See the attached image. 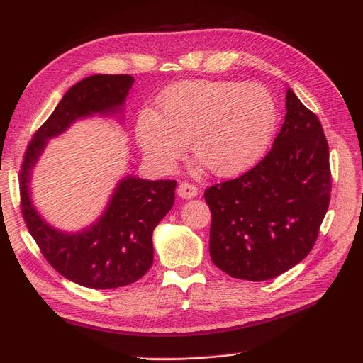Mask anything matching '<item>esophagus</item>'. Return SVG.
<instances>
[{"instance_id": "esophagus-1", "label": "esophagus", "mask_w": 363, "mask_h": 363, "mask_svg": "<svg viewBox=\"0 0 363 363\" xmlns=\"http://www.w3.org/2000/svg\"><path fill=\"white\" fill-rule=\"evenodd\" d=\"M177 194L184 200H191V199H195L196 194H199V189H196L191 183H180L177 188Z\"/></svg>"}]
</instances>
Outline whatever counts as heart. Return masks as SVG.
Segmentation results:
<instances>
[{
  "label": "heart",
  "mask_w": 363,
  "mask_h": 363,
  "mask_svg": "<svg viewBox=\"0 0 363 363\" xmlns=\"http://www.w3.org/2000/svg\"><path fill=\"white\" fill-rule=\"evenodd\" d=\"M277 125V106L265 87L244 82L186 80L159 96V112L142 108L135 138L152 168L167 174L189 142L199 167L233 177L256 164Z\"/></svg>",
  "instance_id": "1"
}]
</instances>
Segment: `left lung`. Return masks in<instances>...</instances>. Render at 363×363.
Wrapping results in <instances>:
<instances>
[{
  "instance_id": "8db88e82",
  "label": "left lung",
  "mask_w": 363,
  "mask_h": 363,
  "mask_svg": "<svg viewBox=\"0 0 363 363\" xmlns=\"http://www.w3.org/2000/svg\"><path fill=\"white\" fill-rule=\"evenodd\" d=\"M330 191L323 125L288 87L286 115L271 151L239 179L204 192L212 212V262L251 281L286 272L311 252Z\"/></svg>"
}]
</instances>
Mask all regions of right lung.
I'll use <instances>...</instances> for the list:
<instances>
[{"instance_id":"right-lung-1","label":"right lung","mask_w":363,"mask_h":363,"mask_svg":"<svg viewBox=\"0 0 363 363\" xmlns=\"http://www.w3.org/2000/svg\"><path fill=\"white\" fill-rule=\"evenodd\" d=\"M131 75L96 74L74 84L33 136L21 171V206L30 235L63 277L92 289H112L138 281L152 265V232L174 206V180L121 179L103 213L77 232H65L43 218L31 199L33 169L48 140L80 119L101 116L124 121Z\"/></svg>"}]
</instances>
